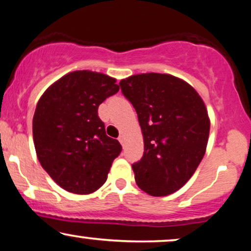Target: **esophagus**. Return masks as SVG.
<instances>
[{
	"label": "esophagus",
	"mask_w": 251,
	"mask_h": 251,
	"mask_svg": "<svg viewBox=\"0 0 251 251\" xmlns=\"http://www.w3.org/2000/svg\"><path fill=\"white\" fill-rule=\"evenodd\" d=\"M119 141H120V143L121 144H125V136H123V135H120L119 136Z\"/></svg>",
	"instance_id": "1"
}]
</instances>
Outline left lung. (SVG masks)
<instances>
[{
    "instance_id": "8db88e82",
    "label": "left lung",
    "mask_w": 251,
    "mask_h": 251,
    "mask_svg": "<svg viewBox=\"0 0 251 251\" xmlns=\"http://www.w3.org/2000/svg\"><path fill=\"white\" fill-rule=\"evenodd\" d=\"M120 86L137 113L144 140L143 157L132 164L136 184L153 197L178 191L206 152L209 119L202 99L170 74H136Z\"/></svg>"
}]
</instances>
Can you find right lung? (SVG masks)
<instances>
[{
	"mask_svg": "<svg viewBox=\"0 0 251 251\" xmlns=\"http://www.w3.org/2000/svg\"><path fill=\"white\" fill-rule=\"evenodd\" d=\"M116 79L92 71L71 72L51 85L37 103L33 143L43 169L64 190L89 194L107 180L122 151L108 137L98 108L119 92Z\"/></svg>",
	"mask_w": 251,
	"mask_h": 251,
	"instance_id": "1",
	"label": "right lung"
}]
</instances>
